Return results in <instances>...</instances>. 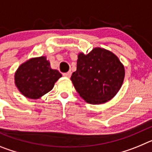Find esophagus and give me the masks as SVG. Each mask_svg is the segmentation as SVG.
<instances>
[{
    "instance_id": "1",
    "label": "esophagus",
    "mask_w": 152,
    "mask_h": 152,
    "mask_svg": "<svg viewBox=\"0 0 152 152\" xmlns=\"http://www.w3.org/2000/svg\"><path fill=\"white\" fill-rule=\"evenodd\" d=\"M71 75H72V72H67V73L63 74V76H64V77H71Z\"/></svg>"
}]
</instances>
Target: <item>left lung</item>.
Segmentation results:
<instances>
[{
  "label": "left lung",
  "instance_id": "obj_1",
  "mask_svg": "<svg viewBox=\"0 0 152 152\" xmlns=\"http://www.w3.org/2000/svg\"><path fill=\"white\" fill-rule=\"evenodd\" d=\"M124 77V67L119 58L110 51L95 48L88 54L78 55L77 70L71 80L86 102L100 104L117 94Z\"/></svg>",
  "mask_w": 152,
  "mask_h": 152
}]
</instances>
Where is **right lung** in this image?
Listing matches in <instances>:
<instances>
[{
	"label": "right lung",
	"mask_w": 152,
	"mask_h": 152,
	"mask_svg": "<svg viewBox=\"0 0 152 152\" xmlns=\"http://www.w3.org/2000/svg\"><path fill=\"white\" fill-rule=\"evenodd\" d=\"M61 77L58 71L52 69L44 56L35 58L19 67L15 74V84L19 91L30 99H38L49 92Z\"/></svg>",
	"instance_id": "add662e5"
}]
</instances>
